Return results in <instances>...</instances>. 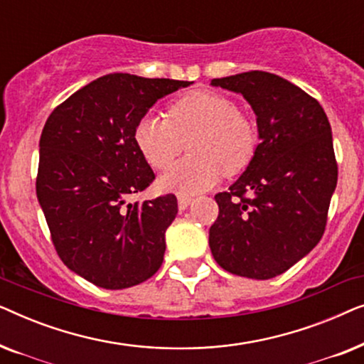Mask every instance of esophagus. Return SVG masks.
<instances>
[{"label": "esophagus", "instance_id": "obj_1", "mask_svg": "<svg viewBox=\"0 0 364 364\" xmlns=\"http://www.w3.org/2000/svg\"><path fill=\"white\" fill-rule=\"evenodd\" d=\"M177 202H178V208H181V210H186V208L191 205V202H192V197H188V196H178L177 197Z\"/></svg>", "mask_w": 364, "mask_h": 364}]
</instances>
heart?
Returning <instances> with one entry per match:
<instances>
[{
  "label": "heart",
  "mask_w": 364,
  "mask_h": 364,
  "mask_svg": "<svg viewBox=\"0 0 364 364\" xmlns=\"http://www.w3.org/2000/svg\"><path fill=\"white\" fill-rule=\"evenodd\" d=\"M134 141L147 164L167 168L188 144L191 156L159 181L162 191L193 196L215 186L223 173L250 166L257 154L255 124L238 112L230 97L193 91L168 106V117L149 112L134 129Z\"/></svg>",
  "instance_id": "b5f03b06"
}]
</instances>
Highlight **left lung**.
I'll list each match as a JSON object with an SVG mask.
<instances>
[{
    "label": "left lung",
    "mask_w": 364,
    "mask_h": 364,
    "mask_svg": "<svg viewBox=\"0 0 364 364\" xmlns=\"http://www.w3.org/2000/svg\"><path fill=\"white\" fill-rule=\"evenodd\" d=\"M210 84L247 99L260 144L238 181L215 196L208 245L223 270L268 280L308 255L325 232L338 182L331 126L316 99L277 74L250 71Z\"/></svg>",
    "instance_id": "8db88e82"
}]
</instances>
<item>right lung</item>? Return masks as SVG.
I'll list each match as a JSON object with an SVG mask.
<instances>
[{
	"label": "right lung",
	"mask_w": 364,
	"mask_h": 364,
	"mask_svg": "<svg viewBox=\"0 0 364 364\" xmlns=\"http://www.w3.org/2000/svg\"><path fill=\"white\" fill-rule=\"evenodd\" d=\"M191 84L106 74L59 104L44 124L39 205L64 265L96 287L139 285L162 265L177 198L127 202L156 178L134 129L159 99Z\"/></svg>",
	"instance_id": "obj_1"
}]
</instances>
